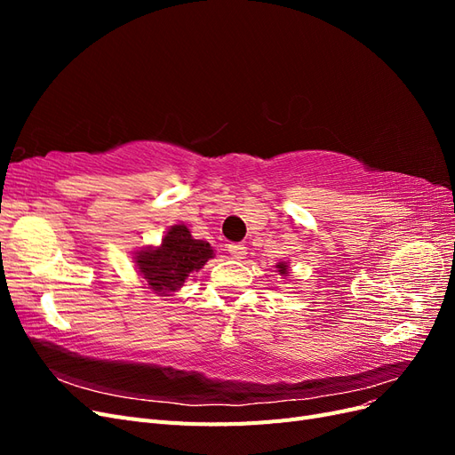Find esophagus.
<instances>
[{"label": "esophagus", "instance_id": "1", "mask_svg": "<svg viewBox=\"0 0 455 455\" xmlns=\"http://www.w3.org/2000/svg\"><path fill=\"white\" fill-rule=\"evenodd\" d=\"M228 252L235 259H243L246 256V246L244 244H237V243H231V244H228Z\"/></svg>", "mask_w": 455, "mask_h": 455}]
</instances>
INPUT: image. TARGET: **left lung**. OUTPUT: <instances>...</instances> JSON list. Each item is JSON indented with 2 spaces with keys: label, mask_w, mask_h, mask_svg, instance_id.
I'll return each instance as SVG.
<instances>
[{
  "label": "left lung",
  "mask_w": 455,
  "mask_h": 455,
  "mask_svg": "<svg viewBox=\"0 0 455 455\" xmlns=\"http://www.w3.org/2000/svg\"><path fill=\"white\" fill-rule=\"evenodd\" d=\"M279 271H281V273H286V266L281 264V266H279Z\"/></svg>",
  "instance_id": "1"
}]
</instances>
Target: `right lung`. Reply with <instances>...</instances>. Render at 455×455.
Instances as JSON below:
<instances>
[{"instance_id": "1", "label": "right lung", "mask_w": 455, "mask_h": 455, "mask_svg": "<svg viewBox=\"0 0 455 455\" xmlns=\"http://www.w3.org/2000/svg\"><path fill=\"white\" fill-rule=\"evenodd\" d=\"M212 258V246L191 237L186 226H172L157 249L136 256L140 273L156 294L174 292L191 271L201 269Z\"/></svg>"}]
</instances>
